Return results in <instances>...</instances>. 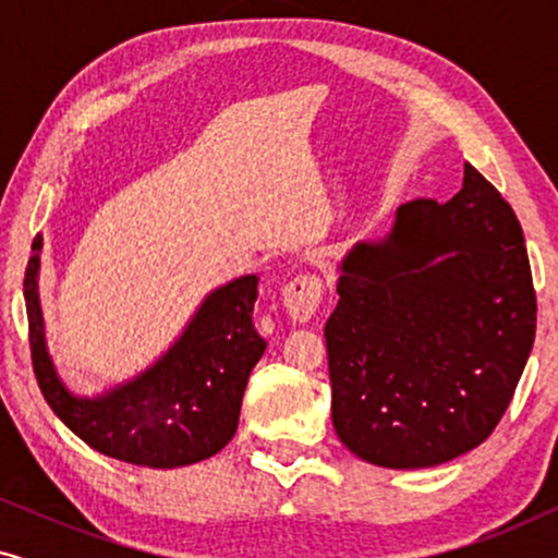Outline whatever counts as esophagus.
Returning <instances> with one entry per match:
<instances>
[{"instance_id": "obj_1", "label": "esophagus", "mask_w": 558, "mask_h": 558, "mask_svg": "<svg viewBox=\"0 0 558 558\" xmlns=\"http://www.w3.org/2000/svg\"><path fill=\"white\" fill-rule=\"evenodd\" d=\"M323 300V281L315 274H296L281 289V302L294 323H307Z\"/></svg>"}]
</instances>
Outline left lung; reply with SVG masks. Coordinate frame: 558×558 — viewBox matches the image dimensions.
<instances>
[{
    "label": "left lung",
    "instance_id": "8db88e82",
    "mask_svg": "<svg viewBox=\"0 0 558 558\" xmlns=\"http://www.w3.org/2000/svg\"><path fill=\"white\" fill-rule=\"evenodd\" d=\"M325 323L332 424L371 464L418 470L490 437L536 338L515 213L472 165L439 205L403 203L391 233L355 243Z\"/></svg>",
    "mask_w": 558,
    "mask_h": 558
}]
</instances>
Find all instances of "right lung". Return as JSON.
<instances>
[{
    "label": "right lung",
    "mask_w": 558,
    "mask_h": 558,
    "mask_svg": "<svg viewBox=\"0 0 558 558\" xmlns=\"http://www.w3.org/2000/svg\"><path fill=\"white\" fill-rule=\"evenodd\" d=\"M40 248L43 235L37 233L25 271L29 353L40 391L60 422L96 452L142 468H182L220 452L239 429L243 391L266 350L254 327L256 274L205 296L155 365L88 399L68 391L45 348L37 294Z\"/></svg>",
    "instance_id": "1"
}]
</instances>
